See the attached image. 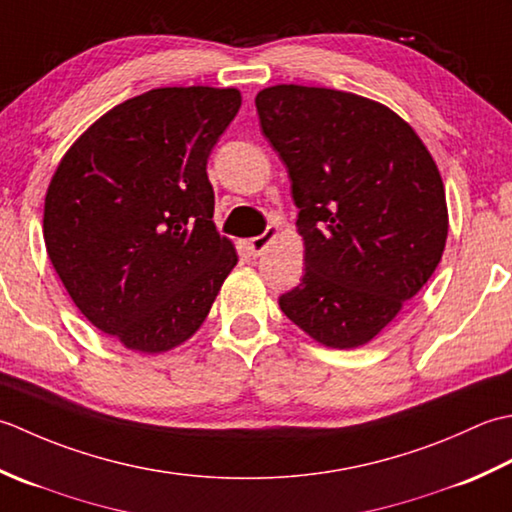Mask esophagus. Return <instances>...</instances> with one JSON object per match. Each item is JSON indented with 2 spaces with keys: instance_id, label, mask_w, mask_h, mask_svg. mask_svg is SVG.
Here are the masks:
<instances>
[{
  "instance_id": "obj_1",
  "label": "esophagus",
  "mask_w": 512,
  "mask_h": 512,
  "mask_svg": "<svg viewBox=\"0 0 512 512\" xmlns=\"http://www.w3.org/2000/svg\"><path fill=\"white\" fill-rule=\"evenodd\" d=\"M278 236V229L276 227H267L263 234L260 236H256V238H249L247 241V249H249V254L252 256H260L267 249V245L274 241V238Z\"/></svg>"
}]
</instances>
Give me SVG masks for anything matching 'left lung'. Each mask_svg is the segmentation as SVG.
I'll return each instance as SVG.
<instances>
[{
  "instance_id": "1",
  "label": "left lung",
  "mask_w": 512,
  "mask_h": 512,
  "mask_svg": "<svg viewBox=\"0 0 512 512\" xmlns=\"http://www.w3.org/2000/svg\"><path fill=\"white\" fill-rule=\"evenodd\" d=\"M256 110L289 172L305 241V276L278 305L325 347H362L440 263V170L409 123L351 92L280 83L258 92Z\"/></svg>"
}]
</instances>
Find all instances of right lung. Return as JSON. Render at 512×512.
Wrapping results in <instances>:
<instances>
[{"label": "right lung", "instance_id": "add662e5", "mask_svg": "<svg viewBox=\"0 0 512 512\" xmlns=\"http://www.w3.org/2000/svg\"><path fill=\"white\" fill-rule=\"evenodd\" d=\"M241 108L236 88H156L72 143L46 192L44 241L72 302L123 347L192 338L238 263L216 232L207 159Z\"/></svg>", "mask_w": 512, "mask_h": 512}]
</instances>
